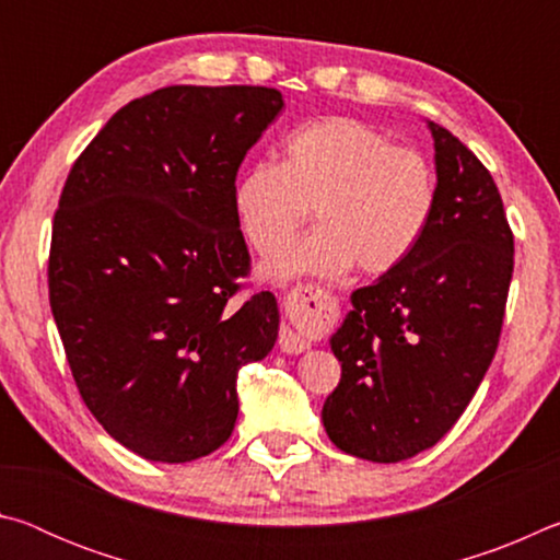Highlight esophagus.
Returning <instances> with one entry per match:
<instances>
[{"label":"esophagus","instance_id":"obj_1","mask_svg":"<svg viewBox=\"0 0 560 560\" xmlns=\"http://www.w3.org/2000/svg\"><path fill=\"white\" fill-rule=\"evenodd\" d=\"M311 299H314V289H311V287H296L287 296V301L291 303V306L293 308H301V311L306 308V303ZM308 346H311V340L303 338L301 334H296V330H293V328H289V326L281 328L279 348L283 350V353H303V350H306Z\"/></svg>","mask_w":560,"mask_h":560}]
</instances>
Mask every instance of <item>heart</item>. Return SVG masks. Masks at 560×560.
I'll list each match as a JSON object with an SVG mask.
<instances>
[{"mask_svg":"<svg viewBox=\"0 0 560 560\" xmlns=\"http://www.w3.org/2000/svg\"><path fill=\"white\" fill-rule=\"evenodd\" d=\"M434 205L430 160L348 116L296 128L279 165L254 163L234 185L236 224L261 257L280 252L315 207L319 230L269 264L271 279L334 277L353 264L371 277L393 271L428 232Z\"/></svg>","mask_w":560,"mask_h":560,"instance_id":"obj_1","label":"heart"}]
</instances>
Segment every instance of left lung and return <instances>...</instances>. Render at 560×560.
<instances>
[{
	"label": "left lung",
	"mask_w": 560,
	"mask_h": 560,
	"mask_svg": "<svg viewBox=\"0 0 560 560\" xmlns=\"http://www.w3.org/2000/svg\"><path fill=\"white\" fill-rule=\"evenodd\" d=\"M438 205L400 267L353 291L330 350L340 383L324 428L346 454L402 462L430 450L485 381L504 324L514 234L494 177L447 128L428 120Z\"/></svg>",
	"instance_id": "1"
}]
</instances>
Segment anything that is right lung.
I'll use <instances>...</instances> for the list:
<instances>
[{"mask_svg": "<svg viewBox=\"0 0 560 560\" xmlns=\"http://www.w3.org/2000/svg\"><path fill=\"white\" fill-rule=\"evenodd\" d=\"M281 108L267 86L158 89L122 106L66 177L51 314L91 415L150 462L222 447L240 368L277 343L273 293L240 299L252 259L234 179Z\"/></svg>", "mask_w": 560, "mask_h": 560, "instance_id": "1", "label": "right lung"}]
</instances>
